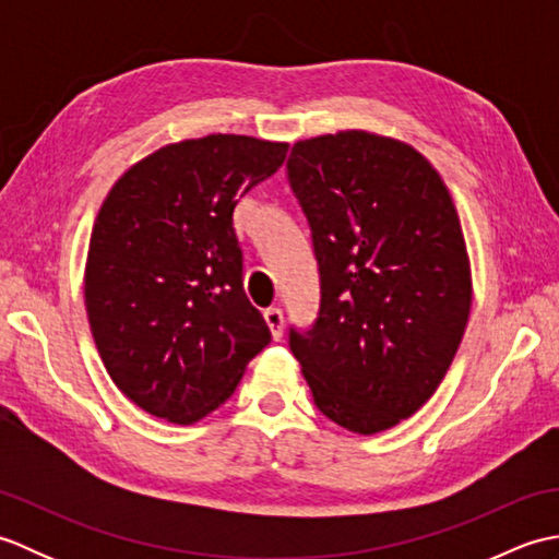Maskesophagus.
I'll use <instances>...</instances> for the list:
<instances>
[{
    "instance_id": "1",
    "label": "esophagus",
    "mask_w": 559,
    "mask_h": 559,
    "mask_svg": "<svg viewBox=\"0 0 559 559\" xmlns=\"http://www.w3.org/2000/svg\"><path fill=\"white\" fill-rule=\"evenodd\" d=\"M264 319L271 329V336L278 341L283 336V312L278 307H269V310H264Z\"/></svg>"
}]
</instances>
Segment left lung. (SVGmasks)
Returning a JSON list of instances; mask_svg holds the SVG:
<instances>
[{"mask_svg": "<svg viewBox=\"0 0 559 559\" xmlns=\"http://www.w3.org/2000/svg\"><path fill=\"white\" fill-rule=\"evenodd\" d=\"M312 233L319 312L288 343L329 420L374 435L430 399L471 312V269L442 177L401 141L338 132L286 165Z\"/></svg>", "mask_w": 559, "mask_h": 559, "instance_id": "8db88e82", "label": "left lung"}]
</instances>
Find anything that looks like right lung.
Instances as JSON below:
<instances>
[{"mask_svg": "<svg viewBox=\"0 0 559 559\" xmlns=\"http://www.w3.org/2000/svg\"><path fill=\"white\" fill-rule=\"evenodd\" d=\"M286 153L254 136L187 139L139 160L103 201L86 261L93 341L117 389L156 418L216 411L269 346L233 211Z\"/></svg>", "mask_w": 559, "mask_h": 559, "instance_id": "add662e5", "label": "right lung"}]
</instances>
